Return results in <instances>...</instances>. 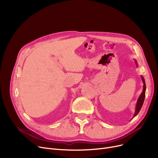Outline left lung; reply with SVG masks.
<instances>
[{
    "instance_id": "obj_1",
    "label": "left lung",
    "mask_w": 158,
    "mask_h": 158,
    "mask_svg": "<svg viewBox=\"0 0 158 158\" xmlns=\"http://www.w3.org/2000/svg\"><path fill=\"white\" fill-rule=\"evenodd\" d=\"M142 81L143 82V92L142 93V94L140 95L138 100L137 101V104H136V111H135V117L137 115V114L139 113V111H140L141 108L143 106V102H144V99H145V89H146V85L145 83V79L143 77H142Z\"/></svg>"
}]
</instances>
